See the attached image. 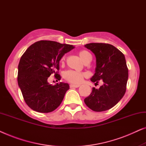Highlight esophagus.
Here are the masks:
<instances>
[{
  "label": "esophagus",
  "mask_w": 146,
  "mask_h": 146,
  "mask_svg": "<svg viewBox=\"0 0 146 146\" xmlns=\"http://www.w3.org/2000/svg\"><path fill=\"white\" fill-rule=\"evenodd\" d=\"M79 86V84H71L70 85V88H78Z\"/></svg>",
  "instance_id": "esophagus-1"
}]
</instances>
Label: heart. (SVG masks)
Here are the masks:
<instances>
[{
	"label": "heart",
	"instance_id": "b5f03b06",
	"mask_svg": "<svg viewBox=\"0 0 146 146\" xmlns=\"http://www.w3.org/2000/svg\"><path fill=\"white\" fill-rule=\"evenodd\" d=\"M78 55L80 58L84 62L87 61L90 58L92 57L90 53L86 50H81L78 52ZM64 62V56L62 58L61 63L63 64ZM86 74L83 72H76L73 70H68L65 72L64 74V76L68 81L70 82L73 84H78L81 83L82 82L84 78L86 76Z\"/></svg>",
	"mask_w": 146,
	"mask_h": 146
}]
</instances>
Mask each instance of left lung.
Masks as SVG:
<instances>
[{
  "mask_svg": "<svg viewBox=\"0 0 146 146\" xmlns=\"http://www.w3.org/2000/svg\"><path fill=\"white\" fill-rule=\"evenodd\" d=\"M94 54L96 62L95 73L90 80H99L103 84L98 89L92 88L86 105L94 111H103L113 108L122 98L126 90L128 69L123 53L113 45L105 43H90L84 45Z\"/></svg>",
  "mask_w": 146,
  "mask_h": 146,
  "instance_id": "8db88e82",
  "label": "left lung"
}]
</instances>
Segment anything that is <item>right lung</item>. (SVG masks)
I'll list each match as a JSON object with an SVG mask.
<instances>
[{
  "instance_id": "add662e5",
  "label": "right lung",
  "mask_w": 146,
  "mask_h": 146,
  "mask_svg": "<svg viewBox=\"0 0 146 146\" xmlns=\"http://www.w3.org/2000/svg\"><path fill=\"white\" fill-rule=\"evenodd\" d=\"M73 48L74 46L70 44L40 40L30 46L22 56L18 66V84L25 102L32 110L48 113L60 105L69 85L60 82L52 86L48 78L54 74L56 78L60 80L57 74L60 61Z\"/></svg>"
}]
</instances>
